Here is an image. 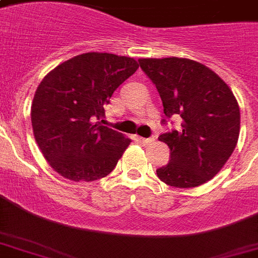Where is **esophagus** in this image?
I'll return each instance as SVG.
<instances>
[{
  "instance_id": "1",
  "label": "esophagus",
  "mask_w": 258,
  "mask_h": 258,
  "mask_svg": "<svg viewBox=\"0 0 258 258\" xmlns=\"http://www.w3.org/2000/svg\"><path fill=\"white\" fill-rule=\"evenodd\" d=\"M139 141L143 143V145H150L151 142H154V137H150V138H139Z\"/></svg>"
}]
</instances>
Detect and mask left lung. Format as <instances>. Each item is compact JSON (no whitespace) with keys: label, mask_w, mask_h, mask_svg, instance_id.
<instances>
[{"label":"left lung","mask_w":258,"mask_h":258,"mask_svg":"<svg viewBox=\"0 0 258 258\" xmlns=\"http://www.w3.org/2000/svg\"><path fill=\"white\" fill-rule=\"evenodd\" d=\"M142 71L155 84L167 124L180 120L178 130L162 134L170 162L157 170L172 187H196L222 169L240 135V107L217 74L194 60L179 57L141 58ZM172 123V121H171Z\"/></svg>","instance_id":"left-lung-1"}]
</instances>
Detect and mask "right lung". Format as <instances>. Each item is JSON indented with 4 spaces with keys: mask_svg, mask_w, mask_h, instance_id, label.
<instances>
[{
    "mask_svg": "<svg viewBox=\"0 0 258 258\" xmlns=\"http://www.w3.org/2000/svg\"><path fill=\"white\" fill-rule=\"evenodd\" d=\"M138 67L131 57L89 52L42 79L30 116L36 142L54 171L92 182L115 169L131 141L96 120L104 121V105Z\"/></svg>",
    "mask_w": 258,
    "mask_h": 258,
    "instance_id": "1",
    "label": "right lung"
}]
</instances>
